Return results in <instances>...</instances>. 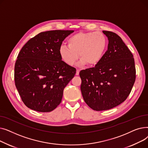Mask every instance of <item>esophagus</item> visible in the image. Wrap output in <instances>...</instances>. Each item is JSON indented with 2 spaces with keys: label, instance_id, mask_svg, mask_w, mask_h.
<instances>
[{
  "label": "esophagus",
  "instance_id": "34e87169",
  "mask_svg": "<svg viewBox=\"0 0 148 148\" xmlns=\"http://www.w3.org/2000/svg\"><path fill=\"white\" fill-rule=\"evenodd\" d=\"M79 72H80V69H77V70H76V75H78L79 74Z\"/></svg>",
  "mask_w": 148,
  "mask_h": 148
}]
</instances>
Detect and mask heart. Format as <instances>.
Segmentation results:
<instances>
[{
    "label": "heart",
    "instance_id": "b5f03b06",
    "mask_svg": "<svg viewBox=\"0 0 148 148\" xmlns=\"http://www.w3.org/2000/svg\"><path fill=\"white\" fill-rule=\"evenodd\" d=\"M107 44V38L101 32H79L69 38L68 46L60 47L59 54L68 65H73L80 56L82 64L93 66L101 60Z\"/></svg>",
    "mask_w": 148,
    "mask_h": 148
}]
</instances>
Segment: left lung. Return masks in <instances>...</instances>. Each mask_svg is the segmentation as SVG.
Instances as JSON below:
<instances>
[{
    "mask_svg": "<svg viewBox=\"0 0 148 148\" xmlns=\"http://www.w3.org/2000/svg\"><path fill=\"white\" fill-rule=\"evenodd\" d=\"M103 32L108 40L107 50L95 67L79 73L83 99L96 111L109 110L123 103L136 80L133 54L119 35L110 31Z\"/></svg>",
    "mask_w": 148,
    "mask_h": 148,
    "instance_id": "8db88e82",
    "label": "left lung"
}]
</instances>
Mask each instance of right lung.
I'll list each match as a JSON object with an SVG mask.
<instances>
[{"mask_svg":"<svg viewBox=\"0 0 148 148\" xmlns=\"http://www.w3.org/2000/svg\"><path fill=\"white\" fill-rule=\"evenodd\" d=\"M73 32H41L29 40L18 53L14 68L15 84L23 102L30 109L49 112L61 103L64 89L76 69L62 60L59 48Z\"/></svg>","mask_w":148,"mask_h":148,"instance_id":"add662e5","label":"right lung"}]
</instances>
